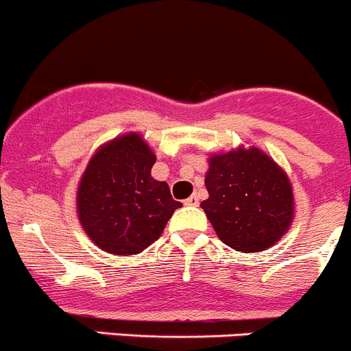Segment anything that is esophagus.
Segmentation results:
<instances>
[{"label":"esophagus","mask_w":351,"mask_h":351,"mask_svg":"<svg viewBox=\"0 0 351 351\" xmlns=\"http://www.w3.org/2000/svg\"><path fill=\"white\" fill-rule=\"evenodd\" d=\"M184 203H186V205H189V206H198V205H199V198H198V196H196V195H193L191 198L186 199Z\"/></svg>","instance_id":"obj_1"}]
</instances>
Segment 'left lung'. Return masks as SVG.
Masks as SVG:
<instances>
[{
    "label": "left lung",
    "instance_id": "left-lung-1",
    "mask_svg": "<svg viewBox=\"0 0 351 351\" xmlns=\"http://www.w3.org/2000/svg\"><path fill=\"white\" fill-rule=\"evenodd\" d=\"M205 186L208 198L202 208L217 236L236 252H263L289 229V179L258 148L210 156Z\"/></svg>",
    "mask_w": 351,
    "mask_h": 351
}]
</instances>
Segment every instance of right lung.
Here are the masks:
<instances>
[{
  "label": "right lung",
  "mask_w": 351,
  "mask_h": 351,
  "mask_svg": "<svg viewBox=\"0 0 351 351\" xmlns=\"http://www.w3.org/2000/svg\"><path fill=\"white\" fill-rule=\"evenodd\" d=\"M155 160L134 132L110 141L89 162L77 191L79 220L105 252L141 253L160 238L173 210L182 206L167 182L152 178Z\"/></svg>",
  "instance_id": "1"
}]
</instances>
